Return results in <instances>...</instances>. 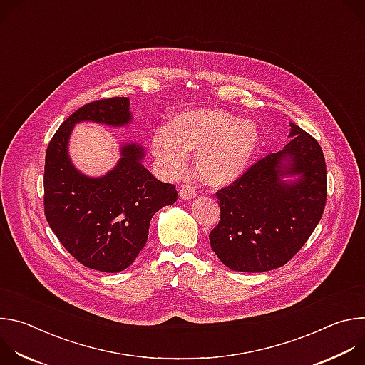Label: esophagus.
I'll return each mask as SVG.
<instances>
[{"label": "esophagus", "instance_id": "obj_1", "mask_svg": "<svg viewBox=\"0 0 365 365\" xmlns=\"http://www.w3.org/2000/svg\"><path fill=\"white\" fill-rule=\"evenodd\" d=\"M195 196H196V192H195V189H193L192 186H189V185H185V186H182V187L179 189V197L183 199V200H190V199H193Z\"/></svg>", "mask_w": 365, "mask_h": 365}]
</instances>
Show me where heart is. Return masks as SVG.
<instances>
[{"mask_svg": "<svg viewBox=\"0 0 365 365\" xmlns=\"http://www.w3.org/2000/svg\"><path fill=\"white\" fill-rule=\"evenodd\" d=\"M262 141L257 124L220 110L178 114L168 131H155L150 148L168 175H179L186 154L196 155L200 180L212 187L235 183L250 168Z\"/></svg>", "mask_w": 365, "mask_h": 365, "instance_id": "obj_1", "label": "heart"}]
</instances>
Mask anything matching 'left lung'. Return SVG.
<instances>
[{"mask_svg":"<svg viewBox=\"0 0 365 365\" xmlns=\"http://www.w3.org/2000/svg\"><path fill=\"white\" fill-rule=\"evenodd\" d=\"M289 143L218 190L221 221L211 248L234 272L263 273L286 264L319 224L327 165L318 141L289 123Z\"/></svg>","mask_w":365,"mask_h":365,"instance_id":"left-lung-1","label":"left lung"}]
</instances>
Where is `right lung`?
I'll list each match as a JSON object with an SVG mask.
<instances>
[{"instance_id":"right-lung-1","label":"right lung","mask_w":365,"mask_h":365,"mask_svg":"<svg viewBox=\"0 0 365 365\" xmlns=\"http://www.w3.org/2000/svg\"><path fill=\"white\" fill-rule=\"evenodd\" d=\"M131 121L125 96L86 103L59 127L46 151V220L78 262L98 272L130 267L147 242L153 215L178 199L173 185L144 168L145 148L137 141L124 140L117 165L102 176H88L73 165L69 140L76 124L121 128Z\"/></svg>"}]
</instances>
